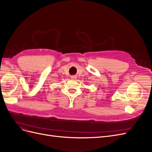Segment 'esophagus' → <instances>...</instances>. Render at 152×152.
I'll return each mask as SVG.
<instances>
[{"label": "esophagus", "mask_w": 152, "mask_h": 152, "mask_svg": "<svg viewBox=\"0 0 152 152\" xmlns=\"http://www.w3.org/2000/svg\"><path fill=\"white\" fill-rule=\"evenodd\" d=\"M76 78H77L76 76H72V79L73 80H75Z\"/></svg>", "instance_id": "1"}]
</instances>
